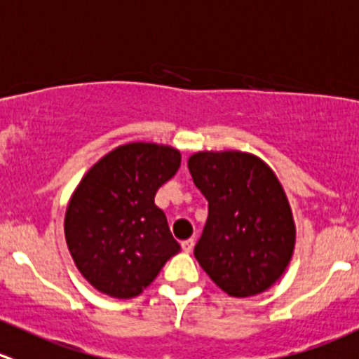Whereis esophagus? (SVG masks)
<instances>
[{
  "mask_svg": "<svg viewBox=\"0 0 359 359\" xmlns=\"http://www.w3.org/2000/svg\"><path fill=\"white\" fill-rule=\"evenodd\" d=\"M180 245H182V250H184V252H191V250H193V247H194V240H193V238L184 240V242L180 243Z\"/></svg>",
  "mask_w": 359,
  "mask_h": 359,
  "instance_id": "34e87169",
  "label": "esophagus"
}]
</instances>
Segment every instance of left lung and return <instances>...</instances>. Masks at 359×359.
<instances>
[{"label":"left lung","mask_w":359,"mask_h":359,"mask_svg":"<svg viewBox=\"0 0 359 359\" xmlns=\"http://www.w3.org/2000/svg\"><path fill=\"white\" fill-rule=\"evenodd\" d=\"M208 217L194 257L229 297L263 293L279 280L294 249V222L272 168L245 152H198L187 161Z\"/></svg>","instance_id":"left-lung-1"}]
</instances>
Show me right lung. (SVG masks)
<instances>
[{"label":"right lung","instance_id":"add662e5","mask_svg":"<svg viewBox=\"0 0 359 359\" xmlns=\"http://www.w3.org/2000/svg\"><path fill=\"white\" fill-rule=\"evenodd\" d=\"M180 166V152L156 144H126L100 159L68 203L69 254L93 286L114 298L140 294L180 250L156 191Z\"/></svg>","mask_w":359,"mask_h":359}]
</instances>
